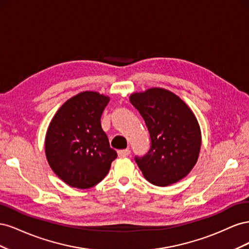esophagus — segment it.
Listing matches in <instances>:
<instances>
[{
	"label": "esophagus",
	"mask_w": 249,
	"mask_h": 249,
	"mask_svg": "<svg viewBox=\"0 0 249 249\" xmlns=\"http://www.w3.org/2000/svg\"><path fill=\"white\" fill-rule=\"evenodd\" d=\"M131 154V152H130V149H122V150H118L117 152V155H118V157L119 158H125V157H127Z\"/></svg>",
	"instance_id": "esophagus-1"
}]
</instances>
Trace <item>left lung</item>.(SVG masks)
Returning <instances> with one entry per match:
<instances>
[{"instance_id": "1", "label": "left lung", "mask_w": 249, "mask_h": 249, "mask_svg": "<svg viewBox=\"0 0 249 249\" xmlns=\"http://www.w3.org/2000/svg\"><path fill=\"white\" fill-rule=\"evenodd\" d=\"M130 102L144 119L152 145L135 158L150 184L165 187L184 178L196 164L201 133L188 105L164 88H149L130 95Z\"/></svg>"}]
</instances>
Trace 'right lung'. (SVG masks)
<instances>
[{"instance_id": "add662e5", "label": "right lung", "mask_w": 249, "mask_h": 249, "mask_svg": "<svg viewBox=\"0 0 249 249\" xmlns=\"http://www.w3.org/2000/svg\"><path fill=\"white\" fill-rule=\"evenodd\" d=\"M110 97L83 91L67 100L49 124L44 148L52 170L65 184L88 189L107 176L117 154L102 129Z\"/></svg>"}]
</instances>
